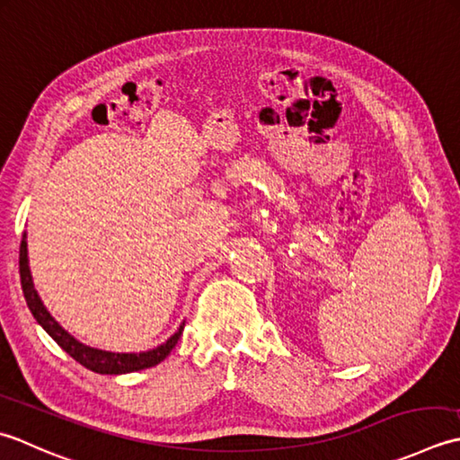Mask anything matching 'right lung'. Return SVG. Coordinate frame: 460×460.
<instances>
[{
  "mask_svg": "<svg viewBox=\"0 0 460 460\" xmlns=\"http://www.w3.org/2000/svg\"><path fill=\"white\" fill-rule=\"evenodd\" d=\"M20 276H22V289H23L25 302H27V307H30V312L33 314L35 322L53 337V341L58 343L63 351H67L75 361H79L83 365V367H87L95 373L123 375V373H133V371L155 367V365L161 363L166 355L172 351V348L182 335L184 322L171 337H168L164 343L156 345L155 349L140 351V353L105 351V349L91 348V345H85L79 340H75V337L67 330H65V327H61V323L55 320L49 312H47V307L43 305L40 294H37V289L33 286L31 270H30V258H27V234L25 232H23L22 246H20Z\"/></svg>",
  "mask_w": 460,
  "mask_h": 460,
  "instance_id": "add662e5",
  "label": "right lung"
}]
</instances>
